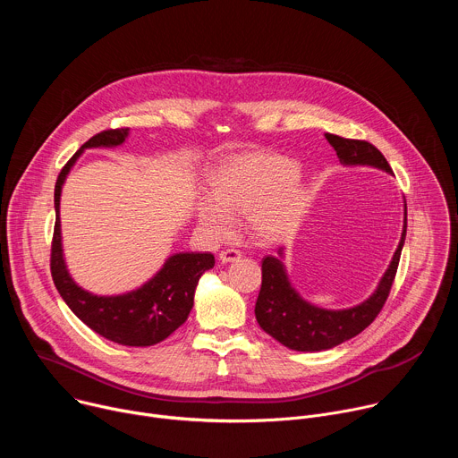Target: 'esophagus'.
Segmentation results:
<instances>
[{
    "instance_id": "esophagus-1",
    "label": "esophagus",
    "mask_w": 458,
    "mask_h": 458,
    "mask_svg": "<svg viewBox=\"0 0 458 458\" xmlns=\"http://www.w3.org/2000/svg\"><path fill=\"white\" fill-rule=\"evenodd\" d=\"M241 259V251L235 250V248H226L219 253V260L223 265H228V263H235V260Z\"/></svg>"
}]
</instances>
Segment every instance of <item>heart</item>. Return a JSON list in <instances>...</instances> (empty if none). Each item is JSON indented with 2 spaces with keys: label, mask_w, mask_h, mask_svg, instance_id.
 Listing matches in <instances>:
<instances>
[{
  "label": "heart",
  "mask_w": 458,
  "mask_h": 458,
  "mask_svg": "<svg viewBox=\"0 0 458 458\" xmlns=\"http://www.w3.org/2000/svg\"><path fill=\"white\" fill-rule=\"evenodd\" d=\"M295 161L267 152L223 159L210 175V193L198 201L201 226L216 237L233 226V214H246L259 239H277L301 219L304 195Z\"/></svg>",
  "instance_id": "obj_1"
}]
</instances>
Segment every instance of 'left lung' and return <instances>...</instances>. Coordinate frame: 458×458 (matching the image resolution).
<instances>
[{
    "label": "left lung",
    "mask_w": 458,
    "mask_h": 458,
    "mask_svg": "<svg viewBox=\"0 0 458 458\" xmlns=\"http://www.w3.org/2000/svg\"><path fill=\"white\" fill-rule=\"evenodd\" d=\"M335 148L343 165H368L391 174L386 157L368 141L346 140L335 134H324ZM408 214L404 207V228L394 259L382 276L377 290L364 302L348 310H324L304 301L290 284L283 265V250L279 257L263 259V284L255 302V318L260 328L276 341L297 352H322L359 335L380 313L391 284H394L401 251L406 239Z\"/></svg>",
    "instance_id": "left-lung-1"
}]
</instances>
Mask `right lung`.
Listing matches in <instances>:
<instances>
[{"label":"right lung","instance_id":"1","mask_svg":"<svg viewBox=\"0 0 458 458\" xmlns=\"http://www.w3.org/2000/svg\"><path fill=\"white\" fill-rule=\"evenodd\" d=\"M128 128L103 130L90 138L63 166L54 188L55 225L50 248V272L54 284L67 306L90 330L123 346H154L174 334L188 318L199 277L214 268L212 253H174L163 268L141 288L123 295H94L74 283L63 259L59 199L71 168L87 148H110L124 143Z\"/></svg>","mask_w":458,"mask_h":458}]
</instances>
